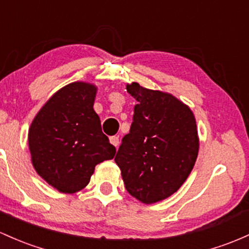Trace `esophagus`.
<instances>
[{"instance_id": "1", "label": "esophagus", "mask_w": 249, "mask_h": 249, "mask_svg": "<svg viewBox=\"0 0 249 249\" xmlns=\"http://www.w3.org/2000/svg\"><path fill=\"white\" fill-rule=\"evenodd\" d=\"M110 142H111L112 145L118 147V145H119V137H117V136H112V137H110Z\"/></svg>"}]
</instances>
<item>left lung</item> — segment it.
<instances>
[{
  "label": "left lung",
  "instance_id": "1",
  "mask_svg": "<svg viewBox=\"0 0 249 249\" xmlns=\"http://www.w3.org/2000/svg\"><path fill=\"white\" fill-rule=\"evenodd\" d=\"M137 100L130 132L117 152L127 193L142 203L168 198L187 181L198 155L195 116L173 94L138 83L126 85Z\"/></svg>",
  "mask_w": 249,
  "mask_h": 249
}]
</instances>
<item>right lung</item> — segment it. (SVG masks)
<instances>
[{
    "label": "right lung",
    "mask_w": 249,
    "mask_h": 249,
    "mask_svg": "<svg viewBox=\"0 0 249 249\" xmlns=\"http://www.w3.org/2000/svg\"><path fill=\"white\" fill-rule=\"evenodd\" d=\"M97 91L85 81L66 85L49 98L29 127L32 164L60 193L84 189L95 165L116 155L93 108Z\"/></svg>",
    "instance_id": "1"
}]
</instances>
